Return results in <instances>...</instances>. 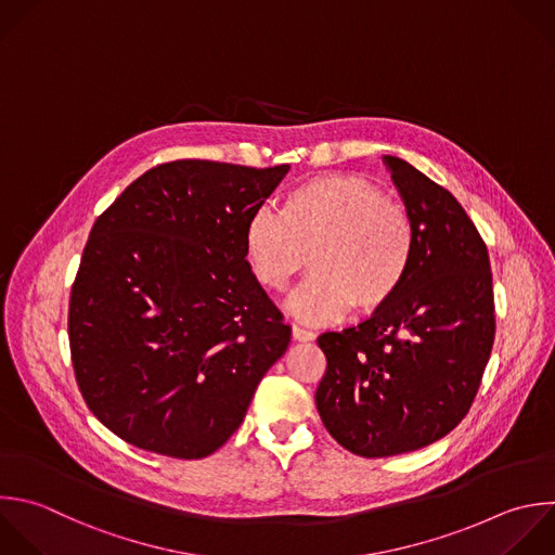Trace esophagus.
Listing matches in <instances>:
<instances>
[{
    "label": "esophagus",
    "mask_w": 555,
    "mask_h": 555,
    "mask_svg": "<svg viewBox=\"0 0 555 555\" xmlns=\"http://www.w3.org/2000/svg\"><path fill=\"white\" fill-rule=\"evenodd\" d=\"M314 332L312 330H306V327H299V325H293V338L299 340V343H308V340H314Z\"/></svg>",
    "instance_id": "34e87169"
}]
</instances>
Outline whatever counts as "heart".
<instances>
[{"label": "heart", "instance_id": "b5f03b06", "mask_svg": "<svg viewBox=\"0 0 555 555\" xmlns=\"http://www.w3.org/2000/svg\"><path fill=\"white\" fill-rule=\"evenodd\" d=\"M416 254L408 208L347 173L293 186L280 212L262 206L245 228V256L256 282L282 293L306 267L314 271L291 297V312L325 323L353 306L369 314L403 286Z\"/></svg>", "mask_w": 555, "mask_h": 555}]
</instances>
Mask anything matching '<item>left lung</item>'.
<instances>
[{
    "instance_id": "left-lung-1",
    "label": "left lung",
    "mask_w": 555,
    "mask_h": 555,
    "mask_svg": "<svg viewBox=\"0 0 555 555\" xmlns=\"http://www.w3.org/2000/svg\"><path fill=\"white\" fill-rule=\"evenodd\" d=\"M416 228L401 291L371 319L317 338L327 369L314 401L347 451L386 457L427 447L468 412L494 343L486 243L457 199L384 156Z\"/></svg>"
}]
</instances>
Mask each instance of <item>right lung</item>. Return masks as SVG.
<instances>
[{
    "mask_svg": "<svg viewBox=\"0 0 555 555\" xmlns=\"http://www.w3.org/2000/svg\"><path fill=\"white\" fill-rule=\"evenodd\" d=\"M288 169L165 163L98 217L69 347L87 405L126 442L215 453L286 351L291 327L245 260V228Z\"/></svg>",
    "mask_w": 555,
    "mask_h": 555,
    "instance_id": "1",
    "label": "right lung"
}]
</instances>
